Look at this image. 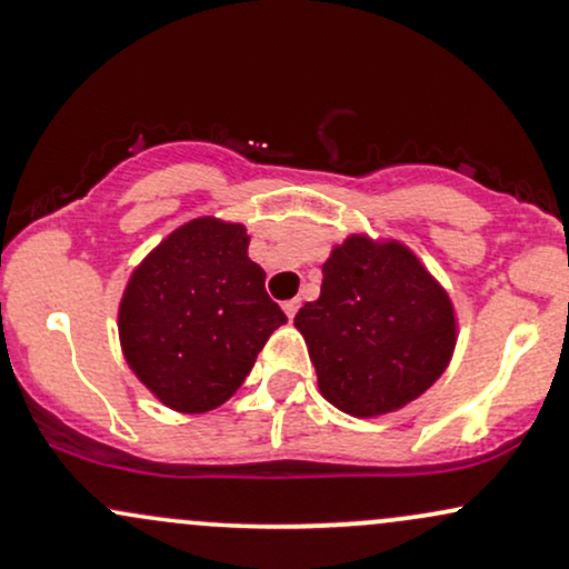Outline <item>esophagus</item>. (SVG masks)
<instances>
[{"mask_svg":"<svg viewBox=\"0 0 569 569\" xmlns=\"http://www.w3.org/2000/svg\"><path fill=\"white\" fill-rule=\"evenodd\" d=\"M297 310H299L297 299H289V302H283V312H286V316H289V318L297 316Z\"/></svg>","mask_w":569,"mask_h":569,"instance_id":"34e87169","label":"esophagus"}]
</instances>
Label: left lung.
<instances>
[{"mask_svg": "<svg viewBox=\"0 0 569 569\" xmlns=\"http://www.w3.org/2000/svg\"><path fill=\"white\" fill-rule=\"evenodd\" d=\"M326 401L352 417L407 407L447 369L455 310L407 246L352 234L323 264L321 297L293 318Z\"/></svg>", "mask_w": 569, "mask_h": 569, "instance_id": "left-lung-1", "label": "left lung"}]
</instances>
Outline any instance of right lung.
<instances>
[{
  "instance_id": "right-lung-1",
  "label": "right lung",
  "mask_w": 569,
  "mask_h": 569,
  "mask_svg": "<svg viewBox=\"0 0 569 569\" xmlns=\"http://www.w3.org/2000/svg\"><path fill=\"white\" fill-rule=\"evenodd\" d=\"M289 318L248 259L243 224L187 221L149 253L120 302V342L136 377L184 415L224 403Z\"/></svg>"
}]
</instances>
